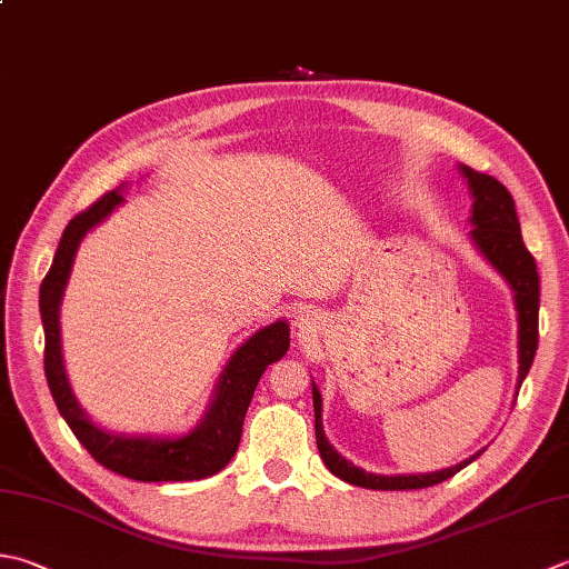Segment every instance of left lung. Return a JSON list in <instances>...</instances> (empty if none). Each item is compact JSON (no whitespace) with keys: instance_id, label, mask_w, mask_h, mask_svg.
I'll return each instance as SVG.
<instances>
[{"instance_id":"8db88e82","label":"left lung","mask_w":569,"mask_h":569,"mask_svg":"<svg viewBox=\"0 0 569 569\" xmlns=\"http://www.w3.org/2000/svg\"><path fill=\"white\" fill-rule=\"evenodd\" d=\"M461 172L473 192V231L471 239L481 253L491 261L500 276L506 278L510 288L516 291V308H518V348H520V377L518 382L526 380V375L536 358L538 350V310H540V276L532 253L526 249L520 237V221L516 214V202L510 197L508 189L500 184L496 177L481 174L471 170V167L461 164ZM313 407H316V441L318 451L326 461L328 469L336 473L342 481L360 488H375V491H409V488H429L437 486L447 478L459 473L463 466H469L473 459H478V451L471 459L461 461L451 469L433 471V473H417V476H377L365 473L358 466H352L348 459L330 447V441L322 433L320 421V392L313 385Z\"/></svg>"}]
</instances>
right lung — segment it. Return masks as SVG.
<instances>
[{
    "label": "right lung",
    "instance_id": "1",
    "mask_svg": "<svg viewBox=\"0 0 569 569\" xmlns=\"http://www.w3.org/2000/svg\"><path fill=\"white\" fill-rule=\"evenodd\" d=\"M122 202L120 189L106 192L96 202L76 214L63 229L53 263L39 288V310L43 322V372L51 389V397L59 407L66 425L76 439L83 443L93 459L132 481H199L214 476L231 461L239 449L241 427L251 405L253 389L271 362L281 360L288 350V326L276 320L241 345L233 355L227 372L221 375L217 397L211 402L202 425L187 437L150 439V437H118L91 425V419L78 407L63 370L61 336H59V306L66 281H69L73 256L86 231L103 221L110 211Z\"/></svg>",
    "mask_w": 569,
    "mask_h": 569
}]
</instances>
